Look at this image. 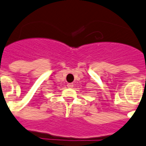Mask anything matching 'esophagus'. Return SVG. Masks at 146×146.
Segmentation results:
<instances>
[{
    "mask_svg": "<svg viewBox=\"0 0 146 146\" xmlns=\"http://www.w3.org/2000/svg\"><path fill=\"white\" fill-rule=\"evenodd\" d=\"M67 86H68V88H72V87H73V84H72V83L68 84Z\"/></svg>",
    "mask_w": 146,
    "mask_h": 146,
    "instance_id": "1",
    "label": "esophagus"
}]
</instances>
